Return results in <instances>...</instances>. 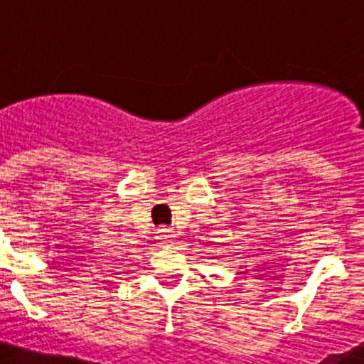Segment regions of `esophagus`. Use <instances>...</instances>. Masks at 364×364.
<instances>
[{"mask_svg": "<svg viewBox=\"0 0 364 364\" xmlns=\"http://www.w3.org/2000/svg\"><path fill=\"white\" fill-rule=\"evenodd\" d=\"M156 234H159L160 243L165 245V247H167V245L174 243L176 234H174V230H172V229H159V232H156Z\"/></svg>", "mask_w": 364, "mask_h": 364, "instance_id": "1", "label": "esophagus"}]
</instances>
